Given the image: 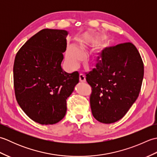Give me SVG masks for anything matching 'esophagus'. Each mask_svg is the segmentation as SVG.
<instances>
[{"mask_svg":"<svg viewBox=\"0 0 157 157\" xmlns=\"http://www.w3.org/2000/svg\"><path fill=\"white\" fill-rule=\"evenodd\" d=\"M79 81L81 82L82 83L86 82V76L83 74V73H80V74H79Z\"/></svg>","mask_w":157,"mask_h":157,"instance_id":"34e87169","label":"esophagus"}]
</instances>
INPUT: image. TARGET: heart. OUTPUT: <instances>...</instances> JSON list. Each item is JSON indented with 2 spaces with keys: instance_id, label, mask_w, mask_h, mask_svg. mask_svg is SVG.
<instances>
[{
  "instance_id": "heart-1",
  "label": "heart",
  "mask_w": 157,
  "mask_h": 157,
  "mask_svg": "<svg viewBox=\"0 0 157 157\" xmlns=\"http://www.w3.org/2000/svg\"><path fill=\"white\" fill-rule=\"evenodd\" d=\"M82 58V56L80 52L75 46H71L67 48L66 52V60L70 65L72 66L76 65L79 61H81Z\"/></svg>"
}]
</instances>
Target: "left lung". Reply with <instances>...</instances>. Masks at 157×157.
Listing matches in <instances>:
<instances>
[{"instance_id":"left-lung-1","label":"left lung","mask_w":157,"mask_h":157,"mask_svg":"<svg viewBox=\"0 0 157 157\" xmlns=\"http://www.w3.org/2000/svg\"><path fill=\"white\" fill-rule=\"evenodd\" d=\"M97 61L96 68L86 75L92 87V113L99 122L112 123L123 117L138 98L144 63L130 42L102 50Z\"/></svg>"}]
</instances>
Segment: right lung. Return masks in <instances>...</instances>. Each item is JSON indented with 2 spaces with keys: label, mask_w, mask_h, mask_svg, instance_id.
<instances>
[{
  "label": "right lung",
  "mask_w": 157,
  "mask_h": 157,
  "mask_svg": "<svg viewBox=\"0 0 157 157\" xmlns=\"http://www.w3.org/2000/svg\"><path fill=\"white\" fill-rule=\"evenodd\" d=\"M68 32L44 29L23 44L15 56L13 82L16 100L29 118L52 125L64 117L67 99L79 82V73L61 68Z\"/></svg>",
  "instance_id": "obj_1"
}]
</instances>
